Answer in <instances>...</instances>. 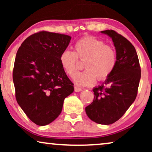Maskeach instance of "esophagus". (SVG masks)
Here are the masks:
<instances>
[{
    "instance_id": "esophagus-1",
    "label": "esophagus",
    "mask_w": 152,
    "mask_h": 152,
    "mask_svg": "<svg viewBox=\"0 0 152 152\" xmlns=\"http://www.w3.org/2000/svg\"><path fill=\"white\" fill-rule=\"evenodd\" d=\"M83 91L82 88H79L77 86L75 87V92H80V91Z\"/></svg>"
}]
</instances>
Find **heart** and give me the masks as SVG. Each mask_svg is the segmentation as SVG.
<instances>
[{"mask_svg":"<svg viewBox=\"0 0 152 152\" xmlns=\"http://www.w3.org/2000/svg\"><path fill=\"white\" fill-rule=\"evenodd\" d=\"M86 59L84 64L86 71L76 74V58ZM59 61L64 72L79 86H88L96 81L104 80L109 77L117 61L116 52L113 48L94 37H85L74 45V52L64 50L59 57Z\"/></svg>","mask_w":152,"mask_h":152,"instance_id":"heart-1","label":"heart"}]
</instances>
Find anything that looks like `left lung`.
Masks as SVG:
<instances>
[{"label": "left lung", "instance_id": "8db88e82", "mask_svg": "<svg viewBox=\"0 0 152 152\" xmlns=\"http://www.w3.org/2000/svg\"><path fill=\"white\" fill-rule=\"evenodd\" d=\"M100 32L111 38L117 61L104 82L93 88L94 99L85 111L93 122L109 125L119 120L134 103L141 70L136 49L127 39L112 30Z\"/></svg>", "mask_w": 152, "mask_h": 152}]
</instances>
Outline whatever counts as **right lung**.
Listing matches in <instances>:
<instances>
[{"instance_id":"obj_1","label":"right lung","mask_w":152,"mask_h":152,"mask_svg":"<svg viewBox=\"0 0 152 152\" xmlns=\"http://www.w3.org/2000/svg\"><path fill=\"white\" fill-rule=\"evenodd\" d=\"M70 39L43 31L28 37L16 53L13 70L16 101L39 126L53 122L61 113L64 99L74 91L59 61Z\"/></svg>"}]
</instances>
